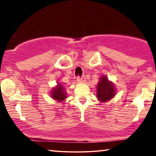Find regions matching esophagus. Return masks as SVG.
I'll return each instance as SVG.
<instances>
[{"mask_svg":"<svg viewBox=\"0 0 156 156\" xmlns=\"http://www.w3.org/2000/svg\"><path fill=\"white\" fill-rule=\"evenodd\" d=\"M77 81L78 82H85V78L84 77H77Z\"/></svg>","mask_w":156,"mask_h":156,"instance_id":"1","label":"esophagus"}]
</instances>
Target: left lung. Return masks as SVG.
<instances>
[{
  "label": "left lung",
  "mask_w": 156,
  "mask_h": 156,
  "mask_svg": "<svg viewBox=\"0 0 156 156\" xmlns=\"http://www.w3.org/2000/svg\"><path fill=\"white\" fill-rule=\"evenodd\" d=\"M116 94L114 84L108 80L105 76H102L97 85V98L98 101L105 103L112 99Z\"/></svg>",
  "instance_id": "8db88e82"
}]
</instances>
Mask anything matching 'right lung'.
<instances>
[{
    "instance_id": "1",
    "label": "right lung",
    "mask_w": 156,
    "mask_h": 156,
    "mask_svg": "<svg viewBox=\"0 0 156 156\" xmlns=\"http://www.w3.org/2000/svg\"><path fill=\"white\" fill-rule=\"evenodd\" d=\"M67 94H66L65 91H64V87L62 83H58L57 86L52 89L51 91V98L57 101L58 103L64 101L67 98Z\"/></svg>"
}]
</instances>
